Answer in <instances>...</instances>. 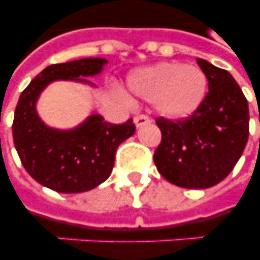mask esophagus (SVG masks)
Segmentation results:
<instances>
[{
    "label": "esophagus",
    "mask_w": 260,
    "mask_h": 260,
    "mask_svg": "<svg viewBox=\"0 0 260 260\" xmlns=\"http://www.w3.org/2000/svg\"><path fill=\"white\" fill-rule=\"evenodd\" d=\"M135 124H136V126H143V125H147V124H151V118L148 117V116H146V114H139V116H136L135 117Z\"/></svg>",
    "instance_id": "34e87169"
}]
</instances>
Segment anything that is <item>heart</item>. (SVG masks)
I'll use <instances>...</instances> for the list:
<instances>
[{
	"instance_id": "heart-1",
	"label": "heart",
	"mask_w": 260,
	"mask_h": 260,
	"mask_svg": "<svg viewBox=\"0 0 260 260\" xmlns=\"http://www.w3.org/2000/svg\"><path fill=\"white\" fill-rule=\"evenodd\" d=\"M128 85L139 97L156 101L162 114L181 118L201 105L206 91V77L198 67L159 63L135 73Z\"/></svg>"
}]
</instances>
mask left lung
I'll use <instances>...</instances> for the list:
<instances>
[{"instance_id":"8db88e82","label":"left lung","mask_w":260,"mask_h":260,"mask_svg":"<svg viewBox=\"0 0 260 260\" xmlns=\"http://www.w3.org/2000/svg\"><path fill=\"white\" fill-rule=\"evenodd\" d=\"M208 79L201 105L179 120L156 118L162 140L154 162L163 178L185 189L217 185L234 170L250 134L248 102L226 70L197 59Z\"/></svg>"}]
</instances>
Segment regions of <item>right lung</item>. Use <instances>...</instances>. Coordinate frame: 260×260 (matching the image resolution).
Listing matches in <instances>:
<instances>
[{
    "label": "right lung",
    "instance_id": "1",
    "mask_svg": "<svg viewBox=\"0 0 260 260\" xmlns=\"http://www.w3.org/2000/svg\"><path fill=\"white\" fill-rule=\"evenodd\" d=\"M108 63L86 58L46 67L24 89L14 110V147L22 166L40 185L59 193H82L109 178L117 147L136 131L134 120L110 124L100 114L71 131H58L43 124L36 113L42 90L56 79L90 83L82 77L101 73Z\"/></svg>",
    "mask_w": 260,
    "mask_h": 260
}]
</instances>
